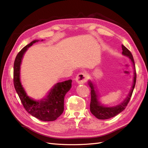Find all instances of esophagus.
Returning <instances> with one entry per match:
<instances>
[{
  "label": "esophagus",
  "instance_id": "obj_1",
  "mask_svg": "<svg viewBox=\"0 0 148 148\" xmlns=\"http://www.w3.org/2000/svg\"><path fill=\"white\" fill-rule=\"evenodd\" d=\"M87 75L84 73H80L76 77V81L78 84H84L87 81Z\"/></svg>",
  "mask_w": 148,
  "mask_h": 148
}]
</instances>
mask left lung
<instances>
[{
	"label": "left lung",
	"instance_id": "1",
	"mask_svg": "<svg viewBox=\"0 0 148 148\" xmlns=\"http://www.w3.org/2000/svg\"><path fill=\"white\" fill-rule=\"evenodd\" d=\"M122 53L124 56H128L130 60H132L133 65L134 66V69H135V75H134V79H133V84L132 88V90L130 92L128 96L122 104L117 106L115 107H104L102 105H101L99 102L97 100V95L96 94L95 88L94 87L93 84L91 83V82L89 81L88 82V84L89 86L91 88V102H90V110L91 112L95 116L96 118L98 119L101 120H105V119H109L112 117H115V115H117L121 112H122L128 104V102L130 100V98L132 96L133 89L135 88L136 81V72L135 69V61L133 59V57L132 54L131 52L128 49L124 46L123 45H122Z\"/></svg>",
	"mask_w": 148,
	"mask_h": 148
}]
</instances>
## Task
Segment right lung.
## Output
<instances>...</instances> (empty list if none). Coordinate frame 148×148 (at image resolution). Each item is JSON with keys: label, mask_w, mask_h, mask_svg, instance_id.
<instances>
[{"label": "right lung", "mask_w": 148, "mask_h": 148, "mask_svg": "<svg viewBox=\"0 0 148 148\" xmlns=\"http://www.w3.org/2000/svg\"><path fill=\"white\" fill-rule=\"evenodd\" d=\"M34 40L24 47L18 53L13 66V84L15 90L25 110L31 115L42 121L56 120L64 110V97L71 87L72 80H66L57 83L49 93L47 98L41 101H36L29 98L24 91L20 80V69L22 57L28 48L35 42Z\"/></svg>", "instance_id": "1"}]
</instances>
